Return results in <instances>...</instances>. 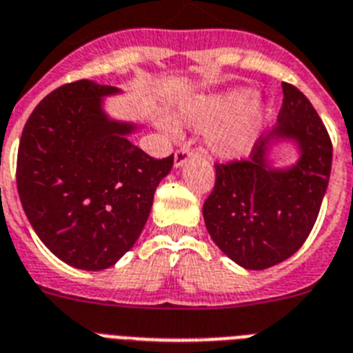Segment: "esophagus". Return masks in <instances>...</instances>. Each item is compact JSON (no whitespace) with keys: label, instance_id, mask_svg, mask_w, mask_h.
Instances as JSON below:
<instances>
[{"label":"esophagus","instance_id":"esophagus-1","mask_svg":"<svg viewBox=\"0 0 353 353\" xmlns=\"http://www.w3.org/2000/svg\"><path fill=\"white\" fill-rule=\"evenodd\" d=\"M194 156V152H192L188 147H179V149L176 150V154H174V163H176V167H183L186 163V159L192 158Z\"/></svg>","mask_w":353,"mask_h":353}]
</instances>
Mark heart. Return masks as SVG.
Listing matches in <instances>:
<instances>
[{
    "label": "heart",
    "mask_w": 353,
    "mask_h": 353,
    "mask_svg": "<svg viewBox=\"0 0 353 353\" xmlns=\"http://www.w3.org/2000/svg\"><path fill=\"white\" fill-rule=\"evenodd\" d=\"M254 93L250 90H232L226 93L199 97L183 103L179 120L195 129H212L210 147L224 158H241L253 145L265 109L253 105Z\"/></svg>",
    "instance_id": "obj_1"
}]
</instances>
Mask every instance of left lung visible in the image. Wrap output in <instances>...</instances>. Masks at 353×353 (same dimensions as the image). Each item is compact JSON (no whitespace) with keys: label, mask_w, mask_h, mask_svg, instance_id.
I'll list each match as a JSON object with an SVG mask.
<instances>
[{"label":"left lung","mask_w":353,"mask_h":353,"mask_svg":"<svg viewBox=\"0 0 353 353\" xmlns=\"http://www.w3.org/2000/svg\"><path fill=\"white\" fill-rule=\"evenodd\" d=\"M283 103L271 136L291 138L300 159L269 168L265 143L248 159L215 163V185L203 204L204 224L219 250L245 269L262 271L300 250L312 232L332 168V141L309 99L283 82Z\"/></svg>","instance_id":"obj_1"}]
</instances>
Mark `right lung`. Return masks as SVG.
<instances>
[{
  "mask_svg": "<svg viewBox=\"0 0 353 353\" xmlns=\"http://www.w3.org/2000/svg\"><path fill=\"white\" fill-rule=\"evenodd\" d=\"M91 81L46 94L26 120L17 150L19 199L43 244L77 269L100 271L131 250L174 165L127 140L132 123L109 120Z\"/></svg>",
  "mask_w": 353,
  "mask_h": 353,
  "instance_id": "1",
  "label": "right lung"
}]
</instances>
